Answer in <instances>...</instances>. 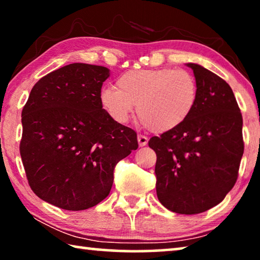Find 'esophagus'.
<instances>
[{"mask_svg":"<svg viewBox=\"0 0 260 260\" xmlns=\"http://www.w3.org/2000/svg\"><path fill=\"white\" fill-rule=\"evenodd\" d=\"M138 142H139V146L140 147H144L148 143V138H147L146 135L139 134L138 135Z\"/></svg>","mask_w":260,"mask_h":260,"instance_id":"esophagus-1","label":"esophagus"}]
</instances>
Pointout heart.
I'll return each mask as SVG.
<instances>
[{
    "label": "heart",
    "mask_w": 260,
    "mask_h": 260,
    "mask_svg": "<svg viewBox=\"0 0 260 260\" xmlns=\"http://www.w3.org/2000/svg\"><path fill=\"white\" fill-rule=\"evenodd\" d=\"M196 79L186 70L170 68L131 70L117 79V87L101 91V103L114 120L126 122L134 111L148 128L167 132L182 125L197 103Z\"/></svg>",
    "instance_id": "obj_1"
}]
</instances>
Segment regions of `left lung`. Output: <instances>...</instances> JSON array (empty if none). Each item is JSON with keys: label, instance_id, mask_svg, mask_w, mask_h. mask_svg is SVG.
<instances>
[{"label": "left lung", "instance_id": "8db88e82", "mask_svg": "<svg viewBox=\"0 0 260 260\" xmlns=\"http://www.w3.org/2000/svg\"><path fill=\"white\" fill-rule=\"evenodd\" d=\"M193 71L199 96L188 119L149 147L157 155V197L166 209L197 214L219 204L239 177L244 142L242 113L230 85L199 64Z\"/></svg>", "mask_w": 260, "mask_h": 260}]
</instances>
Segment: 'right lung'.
Here are the masks:
<instances>
[{
    "mask_svg": "<svg viewBox=\"0 0 260 260\" xmlns=\"http://www.w3.org/2000/svg\"><path fill=\"white\" fill-rule=\"evenodd\" d=\"M109 69L73 63L41 78L21 112L20 156L33 192L60 209L98 205L117 162L139 147L135 131L103 109Z\"/></svg>",
    "mask_w": 260,
    "mask_h": 260,
    "instance_id": "1",
    "label": "right lung"
}]
</instances>
